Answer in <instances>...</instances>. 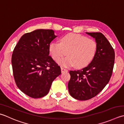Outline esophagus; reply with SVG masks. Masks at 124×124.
<instances>
[{"instance_id":"34e87169","label":"esophagus","mask_w":124,"mask_h":124,"mask_svg":"<svg viewBox=\"0 0 124 124\" xmlns=\"http://www.w3.org/2000/svg\"><path fill=\"white\" fill-rule=\"evenodd\" d=\"M61 72H66V71H68V70L64 68L63 67H61Z\"/></svg>"}]
</instances>
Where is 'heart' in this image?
I'll return each instance as SVG.
<instances>
[{"label":"heart","mask_w":124,"mask_h":124,"mask_svg":"<svg viewBox=\"0 0 124 124\" xmlns=\"http://www.w3.org/2000/svg\"><path fill=\"white\" fill-rule=\"evenodd\" d=\"M97 49L96 42L93 39L76 34L70 33L63 36L60 43L53 42L49 46L53 59L57 61L67 52L68 56L58 61L61 66H73L82 68L93 60Z\"/></svg>","instance_id":"b5f03b06"}]
</instances>
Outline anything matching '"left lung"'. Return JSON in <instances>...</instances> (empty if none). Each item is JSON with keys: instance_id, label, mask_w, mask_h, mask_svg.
<instances>
[{"instance_id": "left-lung-1", "label": "left lung", "mask_w": 124, "mask_h": 124, "mask_svg": "<svg viewBox=\"0 0 124 124\" xmlns=\"http://www.w3.org/2000/svg\"><path fill=\"white\" fill-rule=\"evenodd\" d=\"M86 33L95 39L96 55L88 67L69 71L68 85L70 95L79 101L93 98L104 88L112 75L115 58L113 48L102 33Z\"/></svg>"}]
</instances>
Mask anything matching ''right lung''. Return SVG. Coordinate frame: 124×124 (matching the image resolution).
Here are the masks:
<instances>
[{
    "mask_svg": "<svg viewBox=\"0 0 124 124\" xmlns=\"http://www.w3.org/2000/svg\"><path fill=\"white\" fill-rule=\"evenodd\" d=\"M52 30L39 29L21 36L12 56L14 78L27 95L41 98L61 74L60 67L49 56V46L56 37Z\"/></svg>",
    "mask_w": 124,
    "mask_h": 124,
    "instance_id": "add662e5",
    "label": "right lung"
}]
</instances>
